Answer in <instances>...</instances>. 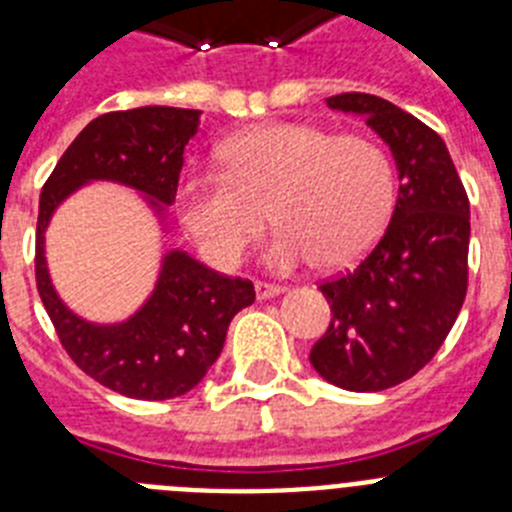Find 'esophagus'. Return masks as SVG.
Listing matches in <instances>:
<instances>
[{"label":"esophagus","instance_id":"obj_1","mask_svg":"<svg viewBox=\"0 0 512 512\" xmlns=\"http://www.w3.org/2000/svg\"><path fill=\"white\" fill-rule=\"evenodd\" d=\"M284 287H279V284H266V282H256V297L259 300H271V297L282 295Z\"/></svg>","mask_w":512,"mask_h":512}]
</instances>
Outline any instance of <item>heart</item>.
<instances>
[{"label":"heart","instance_id":"b5f03b06","mask_svg":"<svg viewBox=\"0 0 512 512\" xmlns=\"http://www.w3.org/2000/svg\"><path fill=\"white\" fill-rule=\"evenodd\" d=\"M220 161L225 179L189 176L179 189L184 225L217 266L246 256L269 210L279 225L269 269H346L372 251L395 210L390 156L361 135L264 122L225 140Z\"/></svg>","mask_w":512,"mask_h":512}]
</instances>
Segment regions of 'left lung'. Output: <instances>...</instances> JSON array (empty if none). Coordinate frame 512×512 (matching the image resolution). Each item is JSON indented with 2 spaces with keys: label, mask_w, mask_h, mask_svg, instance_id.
Segmentation results:
<instances>
[{
  "label": "left lung",
  "mask_w": 512,
  "mask_h": 512,
  "mask_svg": "<svg viewBox=\"0 0 512 512\" xmlns=\"http://www.w3.org/2000/svg\"><path fill=\"white\" fill-rule=\"evenodd\" d=\"M325 102L384 140L400 189L372 253L320 284L333 318L310 364L341 390L382 392L418 374L454 328L467 297L469 200L446 143L418 117L364 92Z\"/></svg>",
  "instance_id": "left-lung-1"
}]
</instances>
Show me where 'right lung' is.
Wrapping results in <instances>:
<instances>
[{
  "label": "right lung",
  "mask_w": 512,
  "mask_h": 512,
  "mask_svg": "<svg viewBox=\"0 0 512 512\" xmlns=\"http://www.w3.org/2000/svg\"><path fill=\"white\" fill-rule=\"evenodd\" d=\"M200 110L135 107L107 112L74 138L40 192L35 282L66 354L81 372L135 400H171L202 382L223 351L230 320L253 305L248 279L207 269L187 251H166L148 300L120 323H92L58 297L45 261V230L71 194L94 182L133 189L166 233L184 148L200 130Z\"/></svg>",
  "instance_id": "1"
}]
</instances>
